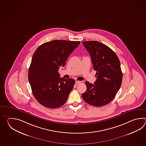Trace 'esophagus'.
<instances>
[{"label": "esophagus", "instance_id": "1", "mask_svg": "<svg viewBox=\"0 0 146 146\" xmlns=\"http://www.w3.org/2000/svg\"><path fill=\"white\" fill-rule=\"evenodd\" d=\"M81 81H76V84H80Z\"/></svg>", "mask_w": 146, "mask_h": 146}]
</instances>
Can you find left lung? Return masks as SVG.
<instances>
[{"instance_id": "1", "label": "left lung", "mask_w": 146, "mask_h": 146, "mask_svg": "<svg viewBox=\"0 0 146 146\" xmlns=\"http://www.w3.org/2000/svg\"><path fill=\"white\" fill-rule=\"evenodd\" d=\"M96 72L94 84L86 81L87 90L82 94L86 102L94 106H106L115 98L121 86L123 74L121 64L115 52L98 41H84Z\"/></svg>"}]
</instances>
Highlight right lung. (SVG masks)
Masks as SVG:
<instances>
[{"instance_id":"obj_1","label":"right lung","mask_w":146,"mask_h":146,"mask_svg":"<svg viewBox=\"0 0 146 146\" xmlns=\"http://www.w3.org/2000/svg\"><path fill=\"white\" fill-rule=\"evenodd\" d=\"M79 44L56 40L42 44L35 51L28 77L33 94L41 105L55 109L65 103L75 81L60 78L58 71Z\"/></svg>"}]
</instances>
